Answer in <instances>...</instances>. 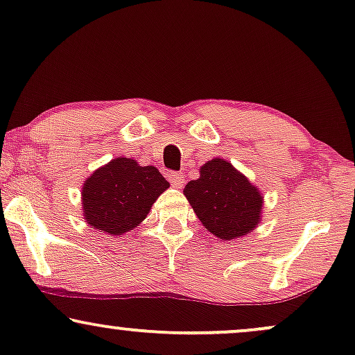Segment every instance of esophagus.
I'll return each mask as SVG.
<instances>
[{"label":"esophagus","instance_id":"1","mask_svg":"<svg viewBox=\"0 0 355 355\" xmlns=\"http://www.w3.org/2000/svg\"><path fill=\"white\" fill-rule=\"evenodd\" d=\"M168 179H169V182H171V186H174V187H182L184 186V179H182L181 173H169Z\"/></svg>","mask_w":355,"mask_h":355}]
</instances>
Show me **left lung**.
<instances>
[{
	"mask_svg": "<svg viewBox=\"0 0 355 355\" xmlns=\"http://www.w3.org/2000/svg\"><path fill=\"white\" fill-rule=\"evenodd\" d=\"M202 225L218 239L231 241L259 226L263 196L227 159L213 158L200 166V176L184 187Z\"/></svg>",
	"mask_w": 355,
	"mask_h": 355,
	"instance_id": "obj_1",
	"label": "left lung"
}]
</instances>
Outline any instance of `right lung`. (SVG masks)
<instances>
[{"label": "right lung", "instance_id": "1", "mask_svg": "<svg viewBox=\"0 0 355 355\" xmlns=\"http://www.w3.org/2000/svg\"><path fill=\"white\" fill-rule=\"evenodd\" d=\"M168 187L169 182L155 166H140L132 158H113L84 181L82 215L94 230L123 236L147 218Z\"/></svg>", "mask_w": 355, "mask_h": 355}]
</instances>
